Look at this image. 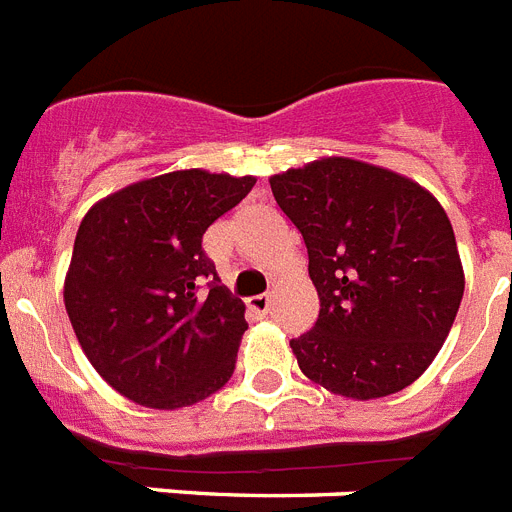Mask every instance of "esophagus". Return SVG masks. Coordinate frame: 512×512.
<instances>
[{
	"label": "esophagus",
	"instance_id": "obj_1",
	"mask_svg": "<svg viewBox=\"0 0 512 512\" xmlns=\"http://www.w3.org/2000/svg\"><path fill=\"white\" fill-rule=\"evenodd\" d=\"M246 303H248V308H251L253 314H259V316L269 314V306H272L269 295H253V298H248Z\"/></svg>",
	"mask_w": 512,
	"mask_h": 512
}]
</instances>
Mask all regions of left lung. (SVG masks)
<instances>
[{
    "instance_id": "1",
    "label": "left lung",
    "mask_w": 512,
    "mask_h": 512,
    "mask_svg": "<svg viewBox=\"0 0 512 512\" xmlns=\"http://www.w3.org/2000/svg\"><path fill=\"white\" fill-rule=\"evenodd\" d=\"M269 185L319 293L314 329L290 340L301 371L350 400L405 390L450 335L466 287L445 209L411 177L348 156Z\"/></svg>"
}]
</instances>
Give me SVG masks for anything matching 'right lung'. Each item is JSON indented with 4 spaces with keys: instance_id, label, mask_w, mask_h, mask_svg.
<instances>
[{
    "instance_id": "add662e5",
    "label": "right lung",
    "mask_w": 512,
    "mask_h": 512,
    "mask_svg": "<svg viewBox=\"0 0 512 512\" xmlns=\"http://www.w3.org/2000/svg\"><path fill=\"white\" fill-rule=\"evenodd\" d=\"M253 185L251 175L167 172L101 198L80 222L67 316L91 366L133 403L177 411L232 377L246 306L219 285L201 240Z\"/></svg>"
}]
</instances>
